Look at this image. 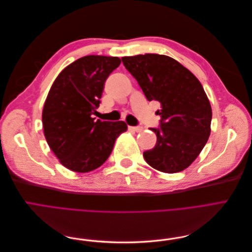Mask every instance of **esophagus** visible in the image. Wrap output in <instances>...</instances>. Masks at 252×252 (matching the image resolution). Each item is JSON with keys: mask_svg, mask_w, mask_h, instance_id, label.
<instances>
[{"mask_svg": "<svg viewBox=\"0 0 252 252\" xmlns=\"http://www.w3.org/2000/svg\"><path fill=\"white\" fill-rule=\"evenodd\" d=\"M129 130H132L135 132H141L143 130V127L142 126H128Z\"/></svg>", "mask_w": 252, "mask_h": 252, "instance_id": "34e87169", "label": "esophagus"}]
</instances>
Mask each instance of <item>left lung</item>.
I'll return each instance as SVG.
<instances>
[{
	"mask_svg": "<svg viewBox=\"0 0 252 252\" xmlns=\"http://www.w3.org/2000/svg\"><path fill=\"white\" fill-rule=\"evenodd\" d=\"M148 101L161 103L156 146L143 157L155 169L174 173L186 169L210 135L211 106L200 81L174 59L146 53L122 58Z\"/></svg>",
	"mask_w": 252,
	"mask_h": 252,
	"instance_id": "8db88e82",
	"label": "left lung"
}]
</instances>
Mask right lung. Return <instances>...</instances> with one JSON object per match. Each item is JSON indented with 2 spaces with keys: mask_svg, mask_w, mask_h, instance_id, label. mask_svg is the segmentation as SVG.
<instances>
[{
  "mask_svg": "<svg viewBox=\"0 0 252 252\" xmlns=\"http://www.w3.org/2000/svg\"><path fill=\"white\" fill-rule=\"evenodd\" d=\"M121 64L117 57L87 56L62 70L44 104V134L66 168L89 172L103 165L118 136L127 130L123 121H94L105 81Z\"/></svg>",
  "mask_w": 252,
  "mask_h": 252,
  "instance_id": "add662e5",
  "label": "right lung"
}]
</instances>
